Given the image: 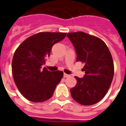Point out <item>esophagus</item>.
I'll list each match as a JSON object with an SVG mask.
<instances>
[{"label":"esophagus","instance_id":"esophagus-1","mask_svg":"<svg viewBox=\"0 0 126 126\" xmlns=\"http://www.w3.org/2000/svg\"><path fill=\"white\" fill-rule=\"evenodd\" d=\"M70 76L69 75H68V74H63V77L64 78H68V77H69Z\"/></svg>","mask_w":126,"mask_h":126}]
</instances>
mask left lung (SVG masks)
I'll use <instances>...</instances> for the list:
<instances>
[{
    "instance_id": "left-lung-1",
    "label": "left lung",
    "mask_w": 126,
    "mask_h": 126,
    "mask_svg": "<svg viewBox=\"0 0 126 126\" xmlns=\"http://www.w3.org/2000/svg\"><path fill=\"white\" fill-rule=\"evenodd\" d=\"M75 47L77 61L85 63L83 78L75 76L76 85L70 92L72 98L83 105H92L106 95L114 74L113 58L105 42L82 32L67 35Z\"/></svg>"
}]
</instances>
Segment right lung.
<instances>
[{"mask_svg": "<svg viewBox=\"0 0 126 126\" xmlns=\"http://www.w3.org/2000/svg\"><path fill=\"white\" fill-rule=\"evenodd\" d=\"M67 33L39 32L25 40L15 50L12 60L13 76L18 90L26 99L42 103L52 97L63 72H51L46 67L52 46L65 38Z\"/></svg>", "mask_w": 126, "mask_h": 126, "instance_id": "obj_1", "label": "right lung"}]
</instances>
